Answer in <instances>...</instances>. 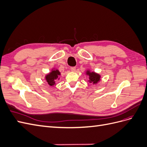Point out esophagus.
Wrapping results in <instances>:
<instances>
[{
	"instance_id": "1",
	"label": "esophagus",
	"mask_w": 147,
	"mask_h": 147,
	"mask_svg": "<svg viewBox=\"0 0 147 147\" xmlns=\"http://www.w3.org/2000/svg\"><path fill=\"white\" fill-rule=\"evenodd\" d=\"M70 70H71V71H72V72H75V70H76V68H75V67H72L70 68Z\"/></svg>"
}]
</instances>
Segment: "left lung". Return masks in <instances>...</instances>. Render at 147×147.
Listing matches in <instances>:
<instances>
[{"label": "left lung", "mask_w": 147, "mask_h": 147, "mask_svg": "<svg viewBox=\"0 0 147 147\" xmlns=\"http://www.w3.org/2000/svg\"><path fill=\"white\" fill-rule=\"evenodd\" d=\"M85 74L87 76H88V82L90 83L97 84L101 80L100 75L95 72L94 71H91L90 69H87Z\"/></svg>", "instance_id": "8db88e82"}]
</instances>
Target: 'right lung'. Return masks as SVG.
<instances>
[{"label":"right lung","instance_id":"add662e5","mask_svg":"<svg viewBox=\"0 0 147 147\" xmlns=\"http://www.w3.org/2000/svg\"><path fill=\"white\" fill-rule=\"evenodd\" d=\"M61 72L57 69L53 67L51 69V72L45 75L44 79L47 82V83L51 86H53L56 84V81L57 80H60Z\"/></svg>","mask_w":147,"mask_h":147}]
</instances>
